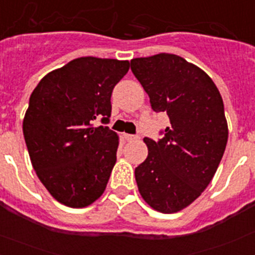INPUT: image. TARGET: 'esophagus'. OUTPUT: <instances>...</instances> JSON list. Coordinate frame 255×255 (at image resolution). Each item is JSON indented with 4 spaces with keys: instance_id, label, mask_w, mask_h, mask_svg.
<instances>
[{
    "instance_id": "1",
    "label": "esophagus",
    "mask_w": 255,
    "mask_h": 255,
    "mask_svg": "<svg viewBox=\"0 0 255 255\" xmlns=\"http://www.w3.org/2000/svg\"><path fill=\"white\" fill-rule=\"evenodd\" d=\"M125 136V139L128 141H132V140H136V139L139 138V136H136V135H131V134H125L124 135Z\"/></svg>"
}]
</instances>
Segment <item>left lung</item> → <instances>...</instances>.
<instances>
[{
    "instance_id": "8db88e82",
    "label": "left lung",
    "mask_w": 255,
    "mask_h": 255,
    "mask_svg": "<svg viewBox=\"0 0 255 255\" xmlns=\"http://www.w3.org/2000/svg\"><path fill=\"white\" fill-rule=\"evenodd\" d=\"M130 64L153 111L170 119L163 138H144L148 157L135 180L153 209L175 213L202 194L222 159L229 136L224 101L203 70L180 56L159 53Z\"/></svg>"
}]
</instances>
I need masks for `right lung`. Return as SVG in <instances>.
<instances>
[{"label":"right lung","mask_w":255,"mask_h":255,"mask_svg":"<svg viewBox=\"0 0 255 255\" xmlns=\"http://www.w3.org/2000/svg\"><path fill=\"white\" fill-rule=\"evenodd\" d=\"M129 67V61L75 58L31 93L22 121L26 148L40 182L65 206L87 207L105 191L119 147L106 126L111 94ZM96 120L103 125L96 128Z\"/></svg>","instance_id":"obj_1"}]
</instances>
